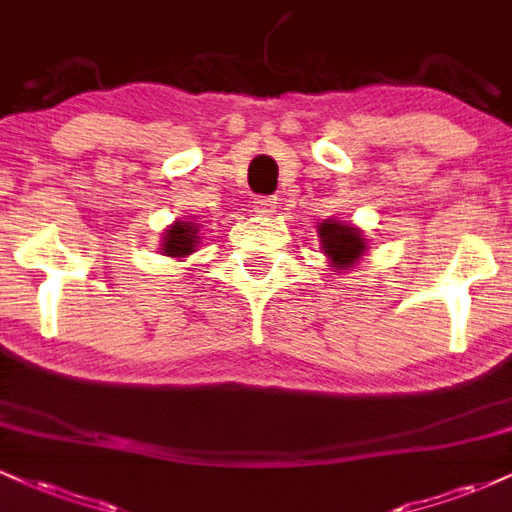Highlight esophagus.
I'll return each instance as SVG.
<instances>
[{"label": "esophagus", "instance_id": "34e87169", "mask_svg": "<svg viewBox=\"0 0 512 512\" xmlns=\"http://www.w3.org/2000/svg\"><path fill=\"white\" fill-rule=\"evenodd\" d=\"M252 207H255L257 214L267 216V214H274L276 207H279V202H276V197H255Z\"/></svg>", "mask_w": 512, "mask_h": 512}]
</instances>
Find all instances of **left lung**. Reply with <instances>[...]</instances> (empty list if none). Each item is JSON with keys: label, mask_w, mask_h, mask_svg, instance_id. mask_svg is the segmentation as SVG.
<instances>
[{"label": "left lung", "mask_w": 512, "mask_h": 512, "mask_svg": "<svg viewBox=\"0 0 512 512\" xmlns=\"http://www.w3.org/2000/svg\"><path fill=\"white\" fill-rule=\"evenodd\" d=\"M317 236H320V245L325 250L327 260L337 269L354 267L358 257L366 252V238L361 236V228L351 226L346 221H322L320 228H317Z\"/></svg>", "instance_id": "obj_1"}]
</instances>
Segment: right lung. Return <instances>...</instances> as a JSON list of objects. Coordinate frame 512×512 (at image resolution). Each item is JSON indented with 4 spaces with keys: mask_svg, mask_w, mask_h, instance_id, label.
<instances>
[{
    "mask_svg": "<svg viewBox=\"0 0 512 512\" xmlns=\"http://www.w3.org/2000/svg\"><path fill=\"white\" fill-rule=\"evenodd\" d=\"M199 243V226L192 221H175L173 226L168 228L166 236H163L161 252L168 257H182L192 255Z\"/></svg>",
    "mask_w": 512,
    "mask_h": 512,
    "instance_id": "add662e5",
    "label": "right lung"
}]
</instances>
